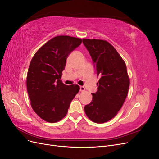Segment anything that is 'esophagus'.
I'll return each mask as SVG.
<instances>
[{"mask_svg": "<svg viewBox=\"0 0 159 159\" xmlns=\"http://www.w3.org/2000/svg\"><path fill=\"white\" fill-rule=\"evenodd\" d=\"M80 91H84L85 90V88L84 87V86H80Z\"/></svg>", "mask_w": 159, "mask_h": 159, "instance_id": "esophagus-1", "label": "esophagus"}]
</instances>
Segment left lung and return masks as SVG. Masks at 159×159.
<instances>
[{
    "label": "left lung",
    "instance_id": "8db88e82",
    "mask_svg": "<svg viewBox=\"0 0 159 159\" xmlns=\"http://www.w3.org/2000/svg\"><path fill=\"white\" fill-rule=\"evenodd\" d=\"M100 77L98 91L84 109L94 123H103L113 119L121 108L128 93L130 81L126 64L115 48L105 40L84 38Z\"/></svg>",
    "mask_w": 159,
    "mask_h": 159
}]
</instances>
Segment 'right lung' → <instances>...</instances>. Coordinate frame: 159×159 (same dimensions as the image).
<instances>
[{
  "label": "right lung",
  "mask_w": 159,
  "mask_h": 159,
  "mask_svg": "<svg viewBox=\"0 0 159 159\" xmlns=\"http://www.w3.org/2000/svg\"><path fill=\"white\" fill-rule=\"evenodd\" d=\"M81 42L78 38L56 36L43 45L30 61L26 78L28 97L34 112L47 122L63 119L79 92V85H65L60 79L67 57Z\"/></svg>",
  "instance_id": "add662e5"
}]
</instances>
